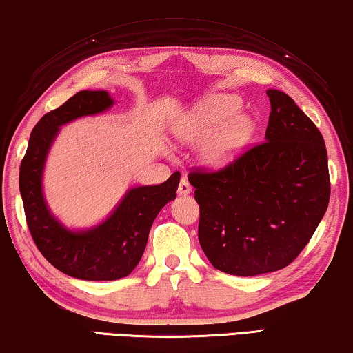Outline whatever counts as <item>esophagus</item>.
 Returning <instances> with one entry per match:
<instances>
[{"label": "esophagus", "mask_w": 353, "mask_h": 353, "mask_svg": "<svg viewBox=\"0 0 353 353\" xmlns=\"http://www.w3.org/2000/svg\"><path fill=\"white\" fill-rule=\"evenodd\" d=\"M192 191L191 184H189V181L186 180V178H183V180L180 181V184H178V194L181 195H186Z\"/></svg>", "instance_id": "1"}]
</instances>
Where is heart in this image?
Here are the masks:
<instances>
[{
  "mask_svg": "<svg viewBox=\"0 0 353 353\" xmlns=\"http://www.w3.org/2000/svg\"><path fill=\"white\" fill-rule=\"evenodd\" d=\"M241 102L232 94L203 97L175 123L181 140H195L210 132L200 146V158L210 167H222L236 158L256 132V123L248 115H236Z\"/></svg>",
  "mask_w": 353,
  "mask_h": 353,
  "instance_id": "obj_1",
  "label": "heart"
}]
</instances>
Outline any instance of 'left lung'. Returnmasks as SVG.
I'll return each mask as SVG.
<instances>
[{
	"label": "left lung",
	"instance_id": "8db88e82",
	"mask_svg": "<svg viewBox=\"0 0 353 353\" xmlns=\"http://www.w3.org/2000/svg\"><path fill=\"white\" fill-rule=\"evenodd\" d=\"M265 142L218 172L189 183L200 208L199 243L219 271L271 273L290 265L316 232L330 202L321 131L283 91L268 90Z\"/></svg>",
	"mask_w": 353,
	"mask_h": 353
}]
</instances>
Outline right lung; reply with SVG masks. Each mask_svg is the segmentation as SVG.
<instances>
[{
  "label": "right lung",
  "instance_id": "right-lung-1",
  "mask_svg": "<svg viewBox=\"0 0 353 353\" xmlns=\"http://www.w3.org/2000/svg\"><path fill=\"white\" fill-rule=\"evenodd\" d=\"M112 105L107 91H79L41 118L20 164V194L37 249L61 273L85 281H115L132 273L143 256L156 216L176 197L180 183V172H175L158 186L129 189L115 211L88 230H69L53 218L42 192V172L59 126Z\"/></svg>",
  "mask_w": 353,
  "mask_h": 353
}]
</instances>
